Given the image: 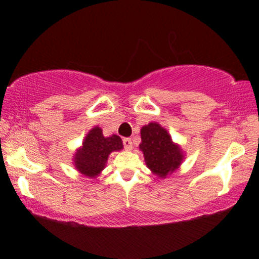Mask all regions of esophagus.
Wrapping results in <instances>:
<instances>
[{"label": "esophagus", "instance_id": "1", "mask_svg": "<svg viewBox=\"0 0 259 259\" xmlns=\"http://www.w3.org/2000/svg\"><path fill=\"white\" fill-rule=\"evenodd\" d=\"M122 141H123V147H125L126 151L132 150V148H133L132 139H130V138H125V139H123Z\"/></svg>", "mask_w": 259, "mask_h": 259}]
</instances>
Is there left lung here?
<instances>
[{"mask_svg":"<svg viewBox=\"0 0 259 259\" xmlns=\"http://www.w3.org/2000/svg\"><path fill=\"white\" fill-rule=\"evenodd\" d=\"M140 134L139 150L143 152L146 166L154 176L165 179L180 167L185 153L160 123L148 122V125L141 127Z\"/></svg>","mask_w":259,"mask_h":259,"instance_id":"obj_1","label":"left lung"}]
</instances>
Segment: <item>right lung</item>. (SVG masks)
Returning <instances> with one entry per match:
<instances>
[{"label": "right lung", "instance_id": "right-lung-1", "mask_svg": "<svg viewBox=\"0 0 259 259\" xmlns=\"http://www.w3.org/2000/svg\"><path fill=\"white\" fill-rule=\"evenodd\" d=\"M123 148L121 138L116 134L105 137L99 126H94L86 134L82 145L73 155V164L81 175L97 178L101 175L112 152Z\"/></svg>", "mask_w": 259, "mask_h": 259}]
</instances>
